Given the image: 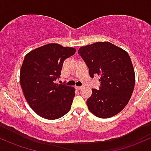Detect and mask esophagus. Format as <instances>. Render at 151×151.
I'll return each instance as SVG.
<instances>
[{
    "instance_id": "34e87169",
    "label": "esophagus",
    "mask_w": 151,
    "mask_h": 151,
    "mask_svg": "<svg viewBox=\"0 0 151 151\" xmlns=\"http://www.w3.org/2000/svg\"><path fill=\"white\" fill-rule=\"evenodd\" d=\"M82 88V87H80V86H77V87H76V89H78V90H79V89H81Z\"/></svg>"
}]
</instances>
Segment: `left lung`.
<instances>
[{"label":"left lung","instance_id":"obj_1","mask_svg":"<svg viewBox=\"0 0 151 151\" xmlns=\"http://www.w3.org/2000/svg\"><path fill=\"white\" fill-rule=\"evenodd\" d=\"M89 68V76H100V90L92 89L87 100L89 110L109 118L123 110L131 97L135 75L127 51L108 41L82 46L78 50Z\"/></svg>","mask_w":151,"mask_h":151}]
</instances>
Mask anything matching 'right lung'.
<instances>
[{"label": "right lung", "instance_id": "add662e5", "mask_svg": "<svg viewBox=\"0 0 151 151\" xmlns=\"http://www.w3.org/2000/svg\"><path fill=\"white\" fill-rule=\"evenodd\" d=\"M76 49L49 44L28 53L20 71V82L30 107L48 120L60 118L71 109L74 87L54 83L60 77L63 63Z\"/></svg>", "mask_w": 151, "mask_h": 151}]
</instances>
